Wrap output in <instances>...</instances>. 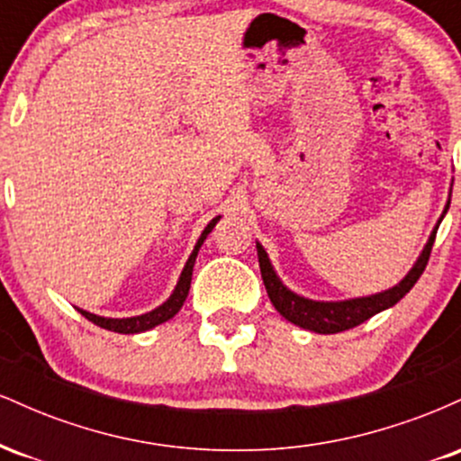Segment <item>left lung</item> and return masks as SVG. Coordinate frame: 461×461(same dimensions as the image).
<instances>
[{
  "label": "left lung",
  "instance_id": "left-lung-1",
  "mask_svg": "<svg viewBox=\"0 0 461 461\" xmlns=\"http://www.w3.org/2000/svg\"><path fill=\"white\" fill-rule=\"evenodd\" d=\"M448 205H451V197H448L447 205H444V212L438 221L436 227H433L429 240H427L425 249L418 256L414 267L410 268V273L401 279L399 284L393 285V288L384 290V293L368 294V297H357V299H345V301H314L305 299L301 294L293 293L290 288H285L282 279L275 273L271 260H268V253L264 251L260 242H256L258 247V262H260V271L264 285H267V293L275 310L284 316L285 321L294 322L297 327H303V330L316 331V333H338L353 330V327L362 325L364 321H368L370 316L379 314V312L393 308V305L399 303L401 299L414 288L422 271H425L427 262H429V253L433 247V240H436V231L440 227L444 214H447Z\"/></svg>",
  "mask_w": 461,
  "mask_h": 461
}]
</instances>
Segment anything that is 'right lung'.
Segmentation results:
<instances>
[{
    "label": "right lung",
    "instance_id": "add662e5",
    "mask_svg": "<svg viewBox=\"0 0 461 461\" xmlns=\"http://www.w3.org/2000/svg\"><path fill=\"white\" fill-rule=\"evenodd\" d=\"M221 216H216L208 223L203 231H201L197 245H194L193 253H190L186 267H184L182 275H179V282L176 285V290H173V294L164 301L162 305H158L156 310L147 312V314H140V316H130V319H105V316H97V314H91V312L86 310H79L77 312L82 316H86L88 321L95 322V325L104 327V330L108 331H116V333H140V331H147V330H153V327L162 325V322H167L168 319H173V316L177 314L179 310H182L184 301L188 297V290H190V279H193V267H194V260H197V253L201 245H203V240L208 238L210 231L214 230V225L219 223Z\"/></svg>",
    "mask_w": 461,
    "mask_h": 461
}]
</instances>
